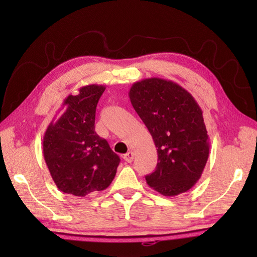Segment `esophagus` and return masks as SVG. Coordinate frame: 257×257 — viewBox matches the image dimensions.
Wrapping results in <instances>:
<instances>
[{
	"instance_id": "esophagus-1",
	"label": "esophagus",
	"mask_w": 257,
	"mask_h": 257,
	"mask_svg": "<svg viewBox=\"0 0 257 257\" xmlns=\"http://www.w3.org/2000/svg\"><path fill=\"white\" fill-rule=\"evenodd\" d=\"M123 159H124L125 162L132 163V162H133V160H134V153H133V152H128L127 154H124V155H123Z\"/></svg>"
}]
</instances>
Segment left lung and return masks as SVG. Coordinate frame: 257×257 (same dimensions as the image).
I'll return each instance as SVG.
<instances>
[{"label": "left lung", "instance_id": "8db88e82", "mask_svg": "<svg viewBox=\"0 0 257 257\" xmlns=\"http://www.w3.org/2000/svg\"><path fill=\"white\" fill-rule=\"evenodd\" d=\"M129 98L158 150V165L146 182L164 196L186 193L201 178L210 153L202 108L180 85L162 78L135 82Z\"/></svg>", "mask_w": 257, "mask_h": 257}]
</instances>
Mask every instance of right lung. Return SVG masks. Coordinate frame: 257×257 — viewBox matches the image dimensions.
I'll use <instances>...</instances> for the list:
<instances>
[{
  "mask_svg": "<svg viewBox=\"0 0 257 257\" xmlns=\"http://www.w3.org/2000/svg\"><path fill=\"white\" fill-rule=\"evenodd\" d=\"M103 85H87L64 99L63 114L49 124L43 153L52 179L66 194L84 197L106 189L120 158L95 133V113Z\"/></svg>",
  "mask_w": 257,
  "mask_h": 257,
  "instance_id": "1",
  "label": "right lung"
}]
</instances>
